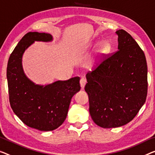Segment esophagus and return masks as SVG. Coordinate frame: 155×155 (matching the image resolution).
Listing matches in <instances>:
<instances>
[{"label":"esophagus","mask_w":155,"mask_h":155,"mask_svg":"<svg viewBox=\"0 0 155 155\" xmlns=\"http://www.w3.org/2000/svg\"><path fill=\"white\" fill-rule=\"evenodd\" d=\"M87 84V80L85 79L84 78H82L80 79V85H81V87H82V89H84V86Z\"/></svg>","instance_id":"esophagus-1"}]
</instances>
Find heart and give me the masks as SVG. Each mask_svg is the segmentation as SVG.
Listing matches in <instances>:
<instances>
[{"instance_id":"obj_1","label":"heart","mask_w":155,"mask_h":155,"mask_svg":"<svg viewBox=\"0 0 155 155\" xmlns=\"http://www.w3.org/2000/svg\"><path fill=\"white\" fill-rule=\"evenodd\" d=\"M111 45L107 41H103L101 43L99 46V51L101 53H106L110 50Z\"/></svg>"}]
</instances>
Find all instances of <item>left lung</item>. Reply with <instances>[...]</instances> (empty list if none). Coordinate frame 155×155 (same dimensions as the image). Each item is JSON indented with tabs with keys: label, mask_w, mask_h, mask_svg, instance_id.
I'll return each instance as SVG.
<instances>
[{
	"label": "left lung",
	"mask_w": 155,
	"mask_h": 155,
	"mask_svg": "<svg viewBox=\"0 0 155 155\" xmlns=\"http://www.w3.org/2000/svg\"><path fill=\"white\" fill-rule=\"evenodd\" d=\"M118 51L104 54L96 69L87 73L85 91L89 113L97 125L118 127L133 120L147 94L145 54L124 30L116 31Z\"/></svg>",
	"instance_id": "8db88e82"
}]
</instances>
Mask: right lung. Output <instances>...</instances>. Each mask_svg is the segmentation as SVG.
<instances>
[{"label": "right lung", "mask_w": 155, "mask_h": 155, "mask_svg": "<svg viewBox=\"0 0 155 155\" xmlns=\"http://www.w3.org/2000/svg\"><path fill=\"white\" fill-rule=\"evenodd\" d=\"M52 39L48 33L28 32L11 53L7 68L12 109L24 124L41 131L54 130L62 124L71 98L81 89L79 77L44 87L35 84L25 75L21 65L25 50L35 41H50Z\"/></svg>", "instance_id": "1"}]
</instances>
